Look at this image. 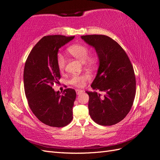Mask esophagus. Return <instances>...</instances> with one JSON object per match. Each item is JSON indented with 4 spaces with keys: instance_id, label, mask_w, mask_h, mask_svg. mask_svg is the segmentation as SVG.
I'll use <instances>...</instances> for the list:
<instances>
[{
    "instance_id": "obj_1",
    "label": "esophagus",
    "mask_w": 160,
    "mask_h": 160,
    "mask_svg": "<svg viewBox=\"0 0 160 160\" xmlns=\"http://www.w3.org/2000/svg\"><path fill=\"white\" fill-rule=\"evenodd\" d=\"M76 92L77 94H80L83 92V90H76Z\"/></svg>"
}]
</instances>
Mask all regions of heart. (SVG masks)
Returning a JSON list of instances; mask_svg holds the SVG:
<instances>
[{
  "instance_id": "obj_1",
  "label": "heart",
  "mask_w": 160,
  "mask_h": 160,
  "mask_svg": "<svg viewBox=\"0 0 160 160\" xmlns=\"http://www.w3.org/2000/svg\"><path fill=\"white\" fill-rule=\"evenodd\" d=\"M68 52L74 57L77 58L82 63H85L88 59L90 63H94V58H89V50L84 45H74L68 48ZM66 58L63 54H58L57 56V66L60 71H63L66 66ZM89 79L88 75H74L70 79V83L77 87H81L83 86L84 82Z\"/></svg>"
}]
</instances>
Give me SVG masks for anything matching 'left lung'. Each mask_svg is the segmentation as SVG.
<instances>
[{
	"mask_svg": "<svg viewBox=\"0 0 160 160\" xmlns=\"http://www.w3.org/2000/svg\"><path fill=\"white\" fill-rule=\"evenodd\" d=\"M96 51L99 68L91 87L97 92L89 95V114L94 122L112 126L121 122L130 112L134 102L136 81L133 67L123 48L105 35L81 36Z\"/></svg>",
	"mask_w": 160,
	"mask_h": 160,
	"instance_id": "1",
	"label": "left lung"
}]
</instances>
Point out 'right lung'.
<instances>
[{
  "label": "right lung",
  "instance_id": "right-lung-1",
  "mask_svg": "<svg viewBox=\"0 0 160 160\" xmlns=\"http://www.w3.org/2000/svg\"><path fill=\"white\" fill-rule=\"evenodd\" d=\"M74 38L61 35L43 37L25 64L24 88L29 106L39 121L50 126H66L73 118L75 90L68 88L61 94L52 86L61 78L57 66L58 50Z\"/></svg>",
  "mask_w": 160,
  "mask_h": 160
}]
</instances>
